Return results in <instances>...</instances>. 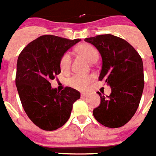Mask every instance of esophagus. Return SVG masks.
<instances>
[{
  "label": "esophagus",
  "instance_id": "obj_1",
  "mask_svg": "<svg viewBox=\"0 0 156 156\" xmlns=\"http://www.w3.org/2000/svg\"><path fill=\"white\" fill-rule=\"evenodd\" d=\"M90 95L89 92H81L80 96L81 97H86V96H88Z\"/></svg>",
  "mask_w": 156,
  "mask_h": 156
}]
</instances>
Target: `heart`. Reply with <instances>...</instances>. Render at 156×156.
<instances>
[{
	"instance_id": "heart-1",
	"label": "heart",
	"mask_w": 156,
	"mask_h": 156,
	"mask_svg": "<svg viewBox=\"0 0 156 156\" xmlns=\"http://www.w3.org/2000/svg\"><path fill=\"white\" fill-rule=\"evenodd\" d=\"M77 51L82 54L89 62L94 63L98 60L99 52L96 48L90 44H82L78 46ZM60 68L63 72H67L70 69L71 54L69 52H65L62 54L60 59ZM93 80L92 75H80L76 74L68 80V84L70 87L78 90L85 89Z\"/></svg>"
}]
</instances>
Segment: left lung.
Masks as SVG:
<instances>
[{
    "label": "left lung",
    "mask_w": 156,
    "mask_h": 156,
    "mask_svg": "<svg viewBox=\"0 0 156 156\" xmlns=\"http://www.w3.org/2000/svg\"><path fill=\"white\" fill-rule=\"evenodd\" d=\"M102 57L99 80L112 87L109 96L97 92L100 104L93 110L95 119L110 128L123 126L135 115L144 87V66L140 54L125 40L112 34L85 38Z\"/></svg>",
    "instance_id": "8db88e82"
}]
</instances>
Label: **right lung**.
I'll use <instances>...</instances> for the list:
<instances>
[{
	"mask_svg": "<svg viewBox=\"0 0 156 156\" xmlns=\"http://www.w3.org/2000/svg\"><path fill=\"white\" fill-rule=\"evenodd\" d=\"M80 39L43 35L24 48L17 59L16 86L24 112L35 125L54 131L68 121L73 105L80 97L77 90L52 89L49 81L60 73L62 54Z\"/></svg>",
	"mask_w": 156,
	"mask_h": 156,
	"instance_id": "right-lung-1",
	"label": "right lung"
}]
</instances>
